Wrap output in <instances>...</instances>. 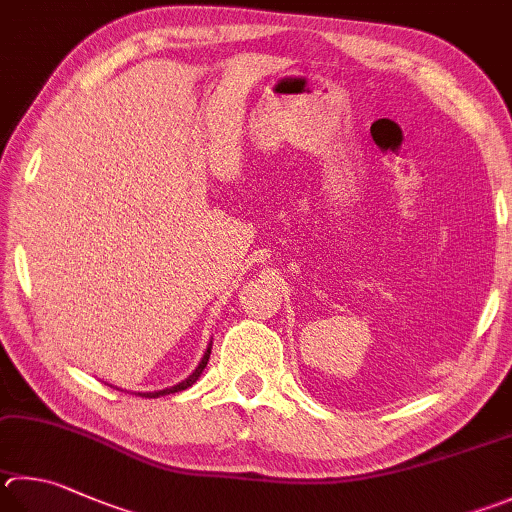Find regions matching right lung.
<instances>
[{
  "mask_svg": "<svg viewBox=\"0 0 512 512\" xmlns=\"http://www.w3.org/2000/svg\"><path fill=\"white\" fill-rule=\"evenodd\" d=\"M210 349H212V342H208V349H206V353H203V358H201V362H199V365H197V369H194L188 378L181 380L179 385H174V387H165V389H159V392H138V394L145 396V398H159V396H165V394H174V392H181V389H188V387H192L194 383H197L199 376L203 374V369H206V365H208Z\"/></svg>",
  "mask_w": 512,
  "mask_h": 512,
  "instance_id": "1",
  "label": "right lung"
}]
</instances>
